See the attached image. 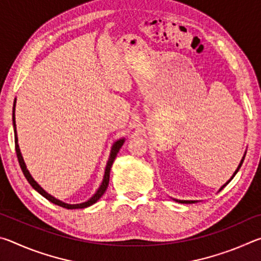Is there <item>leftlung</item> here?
I'll use <instances>...</instances> for the list:
<instances>
[{
	"instance_id": "left-lung-1",
	"label": "left lung",
	"mask_w": 261,
	"mask_h": 261,
	"mask_svg": "<svg viewBox=\"0 0 261 261\" xmlns=\"http://www.w3.org/2000/svg\"><path fill=\"white\" fill-rule=\"evenodd\" d=\"M244 158H245V156H243V159H242V161H241V163H240V166H238V168H237V169H236V171H235V174H233V175H232V177H233V176H235V175L237 174V171H238V170H240V168H241V166H242V163H243V161H244ZM232 177H231V179H232ZM229 182H230V180H229ZM229 182H228V183H229ZM228 183H227V184H228ZM222 188H223V187H222ZM179 202H185V204H188V202H193V201H188V200H184V201H179Z\"/></svg>"
}]
</instances>
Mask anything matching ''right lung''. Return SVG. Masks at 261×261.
<instances>
[{"mask_svg": "<svg viewBox=\"0 0 261 261\" xmlns=\"http://www.w3.org/2000/svg\"><path fill=\"white\" fill-rule=\"evenodd\" d=\"M15 106H16V100H15V103H14V114H12V121H14V130H15V148H16V154H17V159H18V162H19V166L21 168V171H23L24 176L28 179V182L32 185V188L34 190H37V191L48 199L49 201H51L53 204L55 205H59L61 207H64V208H68V210H76V208H85V207H88L91 205L95 204L96 201H98L101 197H102V194L106 192V190L108 188V184H109V174H110V168H112L113 162L115 160V158H116L118 151H120V148L122 147L123 143H124V139H120L117 140L116 143L114 144V146L112 148V153H110V158L107 162V166H106V171H105V176H103V180H102V184H101V187L99 188L98 191L94 194L93 197L91 198L90 200H87L86 202H83V204H77V205H69V204H65V202H62L60 200H57L56 198L51 197L50 194H48L45 190H43L40 185H39L35 180L32 178V176L30 175L29 170L26 169V166H25V162L23 160V156H21L20 154V149L18 144H17V134H16V122H15Z\"/></svg>", "mask_w": 261, "mask_h": 261, "instance_id": "obj_1", "label": "right lung"}]
</instances>
